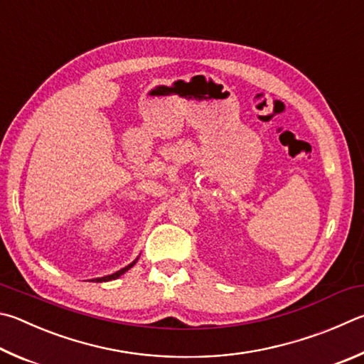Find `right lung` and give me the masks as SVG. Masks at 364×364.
Instances as JSON below:
<instances>
[{
    "label": "right lung",
    "mask_w": 364,
    "mask_h": 364,
    "mask_svg": "<svg viewBox=\"0 0 364 364\" xmlns=\"http://www.w3.org/2000/svg\"><path fill=\"white\" fill-rule=\"evenodd\" d=\"M138 259H135L134 262L132 264H129L127 267H124V269H121V270H117V272H114L113 275H107V277H102V279H95V282H109V280H114V279H117V277H121L124 272H127V270L132 267V266H135V262H136Z\"/></svg>",
    "instance_id": "add662e5"
}]
</instances>
